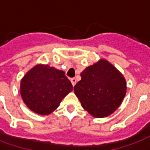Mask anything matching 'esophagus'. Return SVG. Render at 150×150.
<instances>
[{
  "label": "esophagus",
  "instance_id": "obj_1",
  "mask_svg": "<svg viewBox=\"0 0 150 150\" xmlns=\"http://www.w3.org/2000/svg\"><path fill=\"white\" fill-rule=\"evenodd\" d=\"M71 82L72 85H73V87H74V86L76 84V79H75V78L71 79Z\"/></svg>",
  "mask_w": 150,
  "mask_h": 150
}]
</instances>
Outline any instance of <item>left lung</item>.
Returning <instances> with one entry per match:
<instances>
[{
	"instance_id": "1",
	"label": "left lung",
	"mask_w": 150,
	"mask_h": 150,
	"mask_svg": "<svg viewBox=\"0 0 150 150\" xmlns=\"http://www.w3.org/2000/svg\"><path fill=\"white\" fill-rule=\"evenodd\" d=\"M74 87L82 107L91 116L102 118L118 108L126 93V82L117 69L101 59L85 69Z\"/></svg>"
}]
</instances>
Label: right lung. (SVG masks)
Segmentation results:
<instances>
[{
  "instance_id": "add662e5",
  "label": "right lung",
  "mask_w": 150,
  "mask_h": 150,
  "mask_svg": "<svg viewBox=\"0 0 150 150\" xmlns=\"http://www.w3.org/2000/svg\"><path fill=\"white\" fill-rule=\"evenodd\" d=\"M72 89L65 72L48 65L35 66L21 82V96L24 103L40 115H48L55 110Z\"/></svg>"
}]
</instances>
